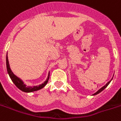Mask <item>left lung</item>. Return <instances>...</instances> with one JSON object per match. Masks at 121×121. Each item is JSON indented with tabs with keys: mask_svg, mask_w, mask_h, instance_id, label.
<instances>
[{
	"mask_svg": "<svg viewBox=\"0 0 121 121\" xmlns=\"http://www.w3.org/2000/svg\"><path fill=\"white\" fill-rule=\"evenodd\" d=\"M111 80H110V81H111ZM110 81L108 82V83H107V84H106V85H105V86H103V87H102V88H100V90H98V91H97V92H96V93H94V94H93V95H96V94H98V93H100V92H102V90H103L104 89V88H106V87H107V86H108V84H109V83H110Z\"/></svg>",
	"mask_w": 121,
	"mask_h": 121,
	"instance_id": "8db88e82",
	"label": "left lung"
}]
</instances>
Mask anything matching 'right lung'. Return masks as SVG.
I'll use <instances>...</instances> for the list:
<instances>
[{
	"label": "right lung",
	"instance_id": "1",
	"mask_svg": "<svg viewBox=\"0 0 121 121\" xmlns=\"http://www.w3.org/2000/svg\"><path fill=\"white\" fill-rule=\"evenodd\" d=\"M6 69H7V72L8 73L9 75V76L11 78V79L12 80V81L13 82V83L15 84V86L20 89L21 90H22L23 92H34V91H37V90H39L43 88L47 84L48 80H49V74L48 75V77L46 80V81L44 82L43 84H40L39 86H33V87H29V86H27L24 83L23 81L19 78L18 77H17L14 73H13V72L11 71V68H10V65H9V60H8V57L6 55Z\"/></svg>",
	"mask_w": 121,
	"mask_h": 121
}]
</instances>
